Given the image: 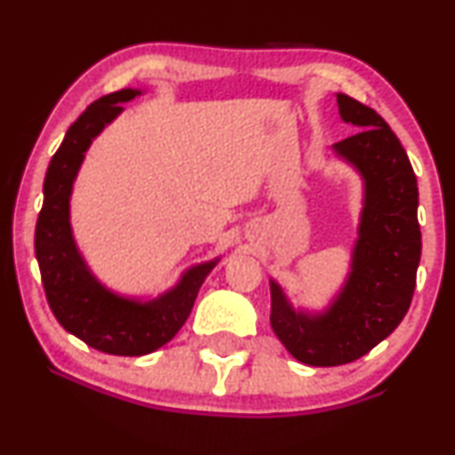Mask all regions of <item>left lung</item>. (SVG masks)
I'll return each mask as SVG.
<instances>
[{
  "label": "left lung",
  "instance_id": "1",
  "mask_svg": "<svg viewBox=\"0 0 455 455\" xmlns=\"http://www.w3.org/2000/svg\"><path fill=\"white\" fill-rule=\"evenodd\" d=\"M339 114L360 131L335 152L363 173L364 210L352 273L326 314L294 311L271 282V328L299 363L339 366L369 354L411 305L421 256L418 180L407 152L373 108L337 95Z\"/></svg>",
  "mask_w": 455,
  "mask_h": 455
}]
</instances>
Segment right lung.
<instances>
[{"instance_id":"1","label":"right lung","mask_w":455,"mask_h":455,"mask_svg":"<svg viewBox=\"0 0 455 455\" xmlns=\"http://www.w3.org/2000/svg\"><path fill=\"white\" fill-rule=\"evenodd\" d=\"M140 91L123 89L91 103L68 129L44 178L36 224V259L44 292L65 331L114 355H146L172 341L193 309L196 292L216 262L193 267L167 294L148 303L109 292L86 269L69 227V195L86 148Z\"/></svg>"}]
</instances>
